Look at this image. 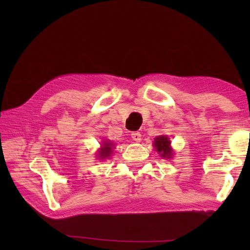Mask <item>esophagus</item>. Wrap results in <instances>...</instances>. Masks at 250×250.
I'll use <instances>...</instances> for the list:
<instances>
[{
	"label": "esophagus",
	"instance_id": "34e87169",
	"mask_svg": "<svg viewBox=\"0 0 250 250\" xmlns=\"http://www.w3.org/2000/svg\"><path fill=\"white\" fill-rule=\"evenodd\" d=\"M131 138H132V140L135 142H140L141 141V133L138 132V131H135V132L131 133Z\"/></svg>",
	"mask_w": 250,
	"mask_h": 250
}]
</instances>
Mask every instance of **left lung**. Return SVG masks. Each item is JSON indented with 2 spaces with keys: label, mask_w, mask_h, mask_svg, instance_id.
I'll return each instance as SVG.
<instances>
[{
  "label": "left lung",
  "mask_w": 250,
  "mask_h": 250,
  "mask_svg": "<svg viewBox=\"0 0 250 250\" xmlns=\"http://www.w3.org/2000/svg\"><path fill=\"white\" fill-rule=\"evenodd\" d=\"M154 146H156V151L158 152H162L163 158H170L172 155V151L170 147V140L164 135H161V137H158L154 140Z\"/></svg>",
  "instance_id": "8db88e82"
}]
</instances>
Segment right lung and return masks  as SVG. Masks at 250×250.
<instances>
[{
  "label": "right lung",
  "instance_id": "1",
  "mask_svg": "<svg viewBox=\"0 0 250 250\" xmlns=\"http://www.w3.org/2000/svg\"><path fill=\"white\" fill-rule=\"evenodd\" d=\"M100 158H107L110 154H111V145L110 143H104V147L99 152Z\"/></svg>",
  "mask_w": 250,
  "mask_h": 250
}]
</instances>
